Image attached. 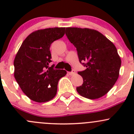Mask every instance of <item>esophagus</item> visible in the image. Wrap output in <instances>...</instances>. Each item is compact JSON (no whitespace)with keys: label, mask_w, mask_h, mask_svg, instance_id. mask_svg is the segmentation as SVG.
<instances>
[{"label":"esophagus","mask_w":134,"mask_h":134,"mask_svg":"<svg viewBox=\"0 0 134 134\" xmlns=\"http://www.w3.org/2000/svg\"><path fill=\"white\" fill-rule=\"evenodd\" d=\"M69 74L70 75L72 76V75H75V71H74V70H73V71H71V72H69Z\"/></svg>","instance_id":"esophagus-1"}]
</instances>
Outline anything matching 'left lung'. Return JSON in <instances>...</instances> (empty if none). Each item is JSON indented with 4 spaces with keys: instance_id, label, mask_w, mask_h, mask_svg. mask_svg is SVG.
Masks as SVG:
<instances>
[{
    "instance_id": "obj_1",
    "label": "left lung",
    "mask_w": 134,
    "mask_h": 134,
    "mask_svg": "<svg viewBox=\"0 0 134 134\" xmlns=\"http://www.w3.org/2000/svg\"><path fill=\"white\" fill-rule=\"evenodd\" d=\"M65 34L76 48L78 58L86 69L78 72L83 84L76 87L78 94L97 99L108 93L119 75L121 59L115 46L98 31L69 27Z\"/></svg>"
}]
</instances>
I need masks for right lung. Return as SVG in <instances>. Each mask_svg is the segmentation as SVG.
Here are the masks:
<instances>
[{
	"label": "right lung",
	"mask_w": 134,
	"mask_h": 134,
	"mask_svg": "<svg viewBox=\"0 0 134 134\" xmlns=\"http://www.w3.org/2000/svg\"><path fill=\"white\" fill-rule=\"evenodd\" d=\"M65 28H49L31 33L23 42L15 58L14 77L30 99L37 102L52 100L57 93L58 83L66 75L65 70L48 67L52 61L50 47L62 38Z\"/></svg>",
	"instance_id": "1"
}]
</instances>
